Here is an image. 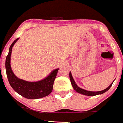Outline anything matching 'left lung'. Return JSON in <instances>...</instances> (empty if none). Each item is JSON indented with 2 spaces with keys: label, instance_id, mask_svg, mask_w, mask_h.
Segmentation results:
<instances>
[{
  "label": "left lung",
  "instance_id": "1",
  "mask_svg": "<svg viewBox=\"0 0 123 123\" xmlns=\"http://www.w3.org/2000/svg\"><path fill=\"white\" fill-rule=\"evenodd\" d=\"M69 76H70V80L71 83H72V87H73L74 90H75L76 92L82 94V95H87V96H95V95H101V94L104 93H105V92L107 91V90L111 87V86H112V84H113V81H113V82H112V83L108 87L106 88V89H104V90H101V91H98V92H92V91H88V90H84V89H81V88L79 87L78 86H77V84H76L75 81H74V80H73V77H72V73H71L70 72V73H69Z\"/></svg>",
  "mask_w": 123,
  "mask_h": 123
}]
</instances>
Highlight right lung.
I'll list each match as a JSON object with an SVG mask.
<instances>
[{"label":"right lung","instance_id":"add662e5","mask_svg":"<svg viewBox=\"0 0 123 123\" xmlns=\"http://www.w3.org/2000/svg\"><path fill=\"white\" fill-rule=\"evenodd\" d=\"M18 39L19 38L16 39L10 46L5 61L6 76L10 86L18 94L27 99H39L48 96L52 92L54 81L59 68L53 70L48 76L39 81L29 82L18 78L12 72L10 64L12 47Z\"/></svg>","mask_w":123,"mask_h":123}]
</instances>
